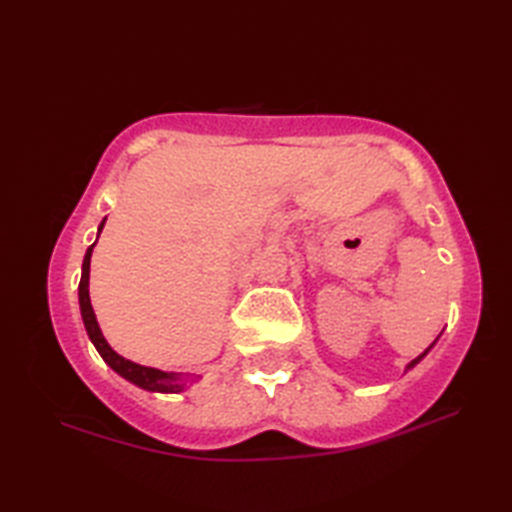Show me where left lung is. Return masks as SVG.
I'll return each mask as SVG.
<instances>
[{
	"label": "left lung",
	"mask_w": 512,
	"mask_h": 512,
	"mask_svg": "<svg viewBox=\"0 0 512 512\" xmlns=\"http://www.w3.org/2000/svg\"><path fill=\"white\" fill-rule=\"evenodd\" d=\"M433 343H436V341H433ZM433 343H431V345H429V347H427V350H424V352H422V354H420V356H418V358H413V361H411V363H409V365H407V369H411V367H416V365H418V363H420V361H422V358H424V356H427V352H429V350H431V347H433Z\"/></svg>",
	"instance_id": "left-lung-1"
}]
</instances>
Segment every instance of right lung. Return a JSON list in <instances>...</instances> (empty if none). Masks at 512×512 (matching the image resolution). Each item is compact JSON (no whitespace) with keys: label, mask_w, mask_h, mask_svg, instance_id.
Wrapping results in <instances>:
<instances>
[{"label":"right lung","mask_w":512,"mask_h":512,"mask_svg":"<svg viewBox=\"0 0 512 512\" xmlns=\"http://www.w3.org/2000/svg\"><path fill=\"white\" fill-rule=\"evenodd\" d=\"M103 224L99 226V233L103 231ZM96 246V242L88 248V253H85L83 259V268H81V284H79V306H81V317L85 323V330H88L90 341L94 343L96 352L101 354L103 361L110 365L116 374H121L129 383H134L138 387H143L147 391H158V394H178L187 383H182V376L180 374H173V372H162V369L156 367H145V365H138L127 361L121 354H116L110 343L105 341V336L99 328V321H96V314L92 310V303H90V257H92V248Z\"/></svg>","instance_id":"add662e5"}]
</instances>
